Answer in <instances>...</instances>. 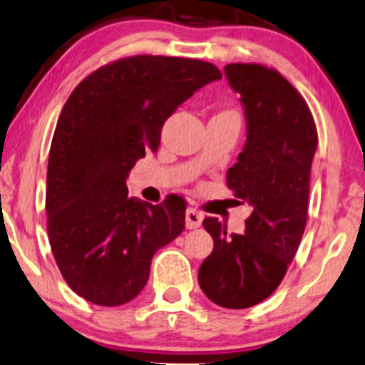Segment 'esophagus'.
<instances>
[{"instance_id": "1", "label": "esophagus", "mask_w": 365, "mask_h": 365, "mask_svg": "<svg viewBox=\"0 0 365 365\" xmlns=\"http://www.w3.org/2000/svg\"><path fill=\"white\" fill-rule=\"evenodd\" d=\"M202 220H204V214H202L200 210L197 209H188L185 212V224H187V229H197L202 225Z\"/></svg>"}]
</instances>
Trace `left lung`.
I'll return each mask as SVG.
<instances>
[{
	"mask_svg": "<svg viewBox=\"0 0 365 365\" xmlns=\"http://www.w3.org/2000/svg\"><path fill=\"white\" fill-rule=\"evenodd\" d=\"M224 72L241 96L247 126L227 187L252 212L244 234H227L215 217L204 219L214 249L198 269V284L215 305L241 310L269 297L297 255L318 136L305 99L278 71L229 63Z\"/></svg>",
	"mask_w": 365,
	"mask_h": 365,
	"instance_id": "left-lung-1",
	"label": "left lung"
}]
</instances>
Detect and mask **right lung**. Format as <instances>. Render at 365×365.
Listing matches in <instances>:
<instances>
[{
	"mask_svg": "<svg viewBox=\"0 0 365 365\" xmlns=\"http://www.w3.org/2000/svg\"><path fill=\"white\" fill-rule=\"evenodd\" d=\"M219 79V68L202 60L135 55L92 72L67 99L50 145L45 210L60 273L87 302H131L155 252L185 229L183 202L128 197L126 178L158 150L178 106Z\"/></svg>",
	"mask_w": 365,
	"mask_h": 365,
	"instance_id": "1",
	"label": "right lung"
}]
</instances>
